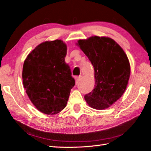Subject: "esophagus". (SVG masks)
I'll list each match as a JSON object with an SVG mask.
<instances>
[{
	"label": "esophagus",
	"instance_id": "1",
	"mask_svg": "<svg viewBox=\"0 0 151 151\" xmlns=\"http://www.w3.org/2000/svg\"><path fill=\"white\" fill-rule=\"evenodd\" d=\"M81 78H82V76H77V77H76L75 78V84L77 85L78 83H79V81H81Z\"/></svg>",
	"mask_w": 151,
	"mask_h": 151
}]
</instances>
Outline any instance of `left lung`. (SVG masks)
I'll return each instance as SVG.
<instances>
[{"mask_svg": "<svg viewBox=\"0 0 151 151\" xmlns=\"http://www.w3.org/2000/svg\"><path fill=\"white\" fill-rule=\"evenodd\" d=\"M76 45L94 68L95 86L85 95V101L93 109L109 108L122 96L128 86L130 64L127 55L118 43L106 36L79 40Z\"/></svg>", "mask_w": 151, "mask_h": 151, "instance_id": "8db88e82", "label": "left lung"}]
</instances>
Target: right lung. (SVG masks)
<instances>
[{
	"label": "right lung",
	"mask_w": 151,
	"mask_h": 151,
	"mask_svg": "<svg viewBox=\"0 0 151 151\" xmlns=\"http://www.w3.org/2000/svg\"><path fill=\"white\" fill-rule=\"evenodd\" d=\"M67 45L62 40L37 45L25 60L22 78L29 99L43 114H58L66 106L75 84L64 62Z\"/></svg>",
	"instance_id": "1"
}]
</instances>
